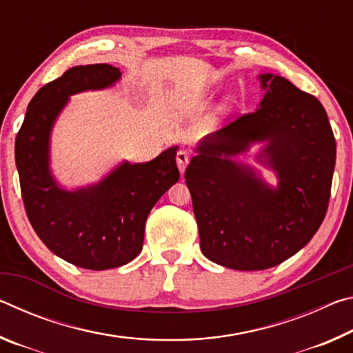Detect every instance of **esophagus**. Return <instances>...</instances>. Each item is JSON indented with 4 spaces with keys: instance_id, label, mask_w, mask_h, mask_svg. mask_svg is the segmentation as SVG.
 <instances>
[{
    "instance_id": "34e87169",
    "label": "esophagus",
    "mask_w": 353,
    "mask_h": 353,
    "mask_svg": "<svg viewBox=\"0 0 353 353\" xmlns=\"http://www.w3.org/2000/svg\"><path fill=\"white\" fill-rule=\"evenodd\" d=\"M176 160H177L179 171H181L182 174H183V171H185V168H187V165H188V162H190V155H188V152H187V151H179L177 155H176Z\"/></svg>"
}]
</instances>
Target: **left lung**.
<instances>
[{"instance_id":"obj_1","label":"left lung","mask_w":353,"mask_h":353,"mask_svg":"<svg viewBox=\"0 0 353 353\" xmlns=\"http://www.w3.org/2000/svg\"><path fill=\"white\" fill-rule=\"evenodd\" d=\"M260 81L259 109L207 137L185 170L202 254L238 271L277 266L312 240L325 218L336 160L319 101L285 77L261 74ZM259 139L268 140L276 190L230 159Z\"/></svg>"}]
</instances>
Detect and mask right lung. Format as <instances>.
<instances>
[{
	"label": "right lung",
	"mask_w": 353,
	"mask_h": 353,
	"mask_svg": "<svg viewBox=\"0 0 353 353\" xmlns=\"http://www.w3.org/2000/svg\"><path fill=\"white\" fill-rule=\"evenodd\" d=\"M119 70L109 63L74 67L48 82L28 105L15 139V163L29 223L45 246L71 265L103 271L140 254L151 208L179 181L177 148L148 163H123L90 188L61 190L48 168V141L70 94L112 85Z\"/></svg>",
	"instance_id": "1"
}]
</instances>
